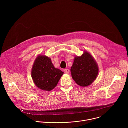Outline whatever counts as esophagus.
Instances as JSON below:
<instances>
[{
	"mask_svg": "<svg viewBox=\"0 0 128 128\" xmlns=\"http://www.w3.org/2000/svg\"><path fill=\"white\" fill-rule=\"evenodd\" d=\"M69 69H64V72L66 73V74H68L69 73Z\"/></svg>",
	"mask_w": 128,
	"mask_h": 128,
	"instance_id": "34e87169",
	"label": "esophagus"
}]
</instances>
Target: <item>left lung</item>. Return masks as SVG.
I'll list each match as a JSON object with an SVG mask.
<instances>
[{
    "label": "left lung",
    "instance_id": "left-lung-1",
    "mask_svg": "<svg viewBox=\"0 0 128 128\" xmlns=\"http://www.w3.org/2000/svg\"><path fill=\"white\" fill-rule=\"evenodd\" d=\"M98 66L94 58L86 51L80 57L76 56L71 67L72 78L82 86L90 85L98 74Z\"/></svg>",
    "mask_w": 128,
    "mask_h": 128
}]
</instances>
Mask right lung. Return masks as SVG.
Listing matches in <instances>:
<instances>
[{"mask_svg": "<svg viewBox=\"0 0 128 128\" xmlns=\"http://www.w3.org/2000/svg\"><path fill=\"white\" fill-rule=\"evenodd\" d=\"M63 73L54 67L50 58L39 55L33 65L31 76L34 83L39 88L50 91L57 85Z\"/></svg>", "mask_w": 128, "mask_h": 128, "instance_id": "obj_1", "label": "right lung"}]
</instances>
